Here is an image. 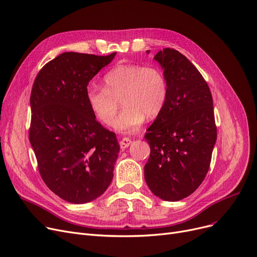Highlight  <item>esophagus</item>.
<instances>
[{
    "label": "esophagus",
    "instance_id": "esophagus-1",
    "mask_svg": "<svg viewBox=\"0 0 257 257\" xmlns=\"http://www.w3.org/2000/svg\"><path fill=\"white\" fill-rule=\"evenodd\" d=\"M131 140H129L128 138H124L122 139L121 141H120V143H119V146H120V149L121 150H124V149H126L127 147H129L130 145H131Z\"/></svg>",
    "mask_w": 257,
    "mask_h": 257
}]
</instances>
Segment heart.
<instances>
[{
	"label": "heart",
	"mask_w": 257,
	"mask_h": 257,
	"mask_svg": "<svg viewBox=\"0 0 257 257\" xmlns=\"http://www.w3.org/2000/svg\"><path fill=\"white\" fill-rule=\"evenodd\" d=\"M103 83L104 88L88 86V106L97 120L106 126L114 122L121 133L137 132L145 118L158 116L168 96L165 73L158 66L116 65L104 75ZM119 99L124 109L116 120Z\"/></svg>",
	"instance_id": "b5f03b06"
}]
</instances>
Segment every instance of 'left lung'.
I'll list each match as a JSON object with an SVG mask.
<instances>
[{"label":"left lung","mask_w":257,"mask_h":257,"mask_svg":"<svg viewBox=\"0 0 257 257\" xmlns=\"http://www.w3.org/2000/svg\"><path fill=\"white\" fill-rule=\"evenodd\" d=\"M154 59L164 69L168 96L145 135L150 146L145 180L155 196L176 202L192 194L209 170L217 137L213 99L184 54L165 48Z\"/></svg>","instance_id":"8db88e82"}]
</instances>
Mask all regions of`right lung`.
I'll list each match as a JSON object with an SVG mask.
<instances>
[{
  "mask_svg": "<svg viewBox=\"0 0 257 257\" xmlns=\"http://www.w3.org/2000/svg\"><path fill=\"white\" fill-rule=\"evenodd\" d=\"M115 54L64 52L33 83L29 141L44 183L66 202H91L113 178L119 145L115 133L95 119L86 90Z\"/></svg>",
  "mask_w": 257,
  "mask_h": 257,
  "instance_id": "right-lung-1",
  "label": "right lung"
}]
</instances>
